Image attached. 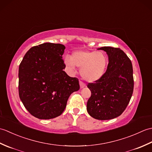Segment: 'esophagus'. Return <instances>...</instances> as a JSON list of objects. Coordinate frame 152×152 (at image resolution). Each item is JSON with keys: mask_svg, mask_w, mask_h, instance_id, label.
Listing matches in <instances>:
<instances>
[{"mask_svg": "<svg viewBox=\"0 0 152 152\" xmlns=\"http://www.w3.org/2000/svg\"><path fill=\"white\" fill-rule=\"evenodd\" d=\"M80 88L82 89L83 88H85L86 84H85V83H83V82H80Z\"/></svg>", "mask_w": 152, "mask_h": 152, "instance_id": "34e87169", "label": "esophagus"}]
</instances>
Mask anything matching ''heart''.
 <instances>
[{
    "instance_id": "1",
    "label": "heart",
    "mask_w": 152,
    "mask_h": 152,
    "mask_svg": "<svg viewBox=\"0 0 152 152\" xmlns=\"http://www.w3.org/2000/svg\"><path fill=\"white\" fill-rule=\"evenodd\" d=\"M64 63L70 72H74L76 66L81 68L80 72L82 78L88 82H95L104 74L108 59L102 51H76L71 58H64Z\"/></svg>"
}]
</instances>
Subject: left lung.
<instances>
[{
  "mask_svg": "<svg viewBox=\"0 0 152 152\" xmlns=\"http://www.w3.org/2000/svg\"><path fill=\"white\" fill-rule=\"evenodd\" d=\"M98 50L107 53L108 64L101 78L88 83L91 95L87 110L93 118L108 120L120 115L130 101L134 88L133 65L119 48L105 46Z\"/></svg>",
  "mask_w": 152,
  "mask_h": 152,
  "instance_id": "1",
  "label": "left lung"
}]
</instances>
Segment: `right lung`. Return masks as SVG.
Returning <instances> with one entry per match:
<instances>
[{"mask_svg":"<svg viewBox=\"0 0 152 152\" xmlns=\"http://www.w3.org/2000/svg\"><path fill=\"white\" fill-rule=\"evenodd\" d=\"M64 49L61 44H40L31 48L19 64V98L35 118L50 119L60 115L70 95L80 89L78 78L63 70Z\"/></svg>","mask_w":152,"mask_h":152,"instance_id":"right-lung-1","label":"right lung"}]
</instances>
